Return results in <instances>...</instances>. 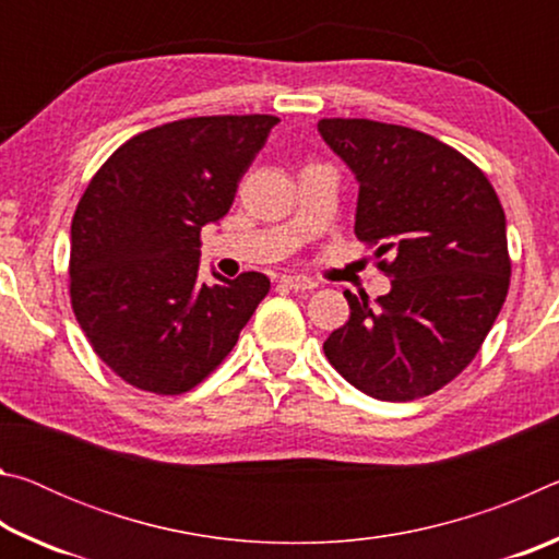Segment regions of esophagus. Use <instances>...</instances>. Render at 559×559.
Here are the masks:
<instances>
[{"label":"esophagus","mask_w":559,"mask_h":559,"mask_svg":"<svg viewBox=\"0 0 559 559\" xmlns=\"http://www.w3.org/2000/svg\"><path fill=\"white\" fill-rule=\"evenodd\" d=\"M281 281L293 290H313V288H318V283L313 278L296 276V273H286V276H281Z\"/></svg>","instance_id":"34e87169"}]
</instances>
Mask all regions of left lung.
<instances>
[{
    "label": "left lung",
    "mask_w": 559,
    "mask_h": 559,
    "mask_svg": "<svg viewBox=\"0 0 559 559\" xmlns=\"http://www.w3.org/2000/svg\"><path fill=\"white\" fill-rule=\"evenodd\" d=\"M318 132L359 185L357 239L392 259L380 263L390 293L347 290L349 320L323 349L359 392L419 400L476 357L503 308V206L471 159L427 132L357 118H325Z\"/></svg>",
    "instance_id": "8db88e82"
}]
</instances>
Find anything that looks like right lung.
Masks as SVG:
<instances>
[{
	"mask_svg": "<svg viewBox=\"0 0 559 559\" xmlns=\"http://www.w3.org/2000/svg\"><path fill=\"white\" fill-rule=\"evenodd\" d=\"M273 116L185 118L108 157L71 224V302L96 355L138 390L182 394L231 353L271 288L263 273L200 283L219 224Z\"/></svg>",
	"mask_w": 559,
	"mask_h": 559,
	"instance_id": "right-lung-1",
	"label": "right lung"
}]
</instances>
